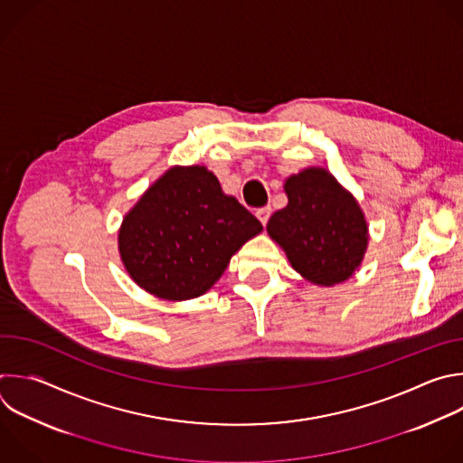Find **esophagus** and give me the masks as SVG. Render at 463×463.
I'll return each instance as SVG.
<instances>
[{"label": "esophagus", "instance_id": "34e87169", "mask_svg": "<svg viewBox=\"0 0 463 463\" xmlns=\"http://www.w3.org/2000/svg\"><path fill=\"white\" fill-rule=\"evenodd\" d=\"M269 216H270V207H261L256 211V218L261 222V225H267Z\"/></svg>", "mask_w": 463, "mask_h": 463}]
</instances>
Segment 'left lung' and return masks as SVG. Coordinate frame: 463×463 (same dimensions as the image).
<instances>
[{
    "label": "left lung",
    "mask_w": 463,
    "mask_h": 463,
    "mask_svg": "<svg viewBox=\"0 0 463 463\" xmlns=\"http://www.w3.org/2000/svg\"><path fill=\"white\" fill-rule=\"evenodd\" d=\"M287 207L274 213L267 234L307 281L333 287L362 265L369 225L358 200L324 167H307L285 180Z\"/></svg>",
    "instance_id": "1"
}]
</instances>
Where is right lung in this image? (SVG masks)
I'll return each instance as SVG.
<instances>
[{"mask_svg":"<svg viewBox=\"0 0 463 463\" xmlns=\"http://www.w3.org/2000/svg\"><path fill=\"white\" fill-rule=\"evenodd\" d=\"M261 231L205 165H175L125 214L118 250L137 287L160 299L185 301L205 294Z\"/></svg>","mask_w":463,"mask_h":463,"instance_id":"obj_1","label":"right lung"}]
</instances>
